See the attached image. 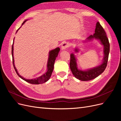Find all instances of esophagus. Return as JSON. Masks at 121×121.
<instances>
[{"label":"esophagus","instance_id":"1","mask_svg":"<svg viewBox=\"0 0 121 121\" xmlns=\"http://www.w3.org/2000/svg\"><path fill=\"white\" fill-rule=\"evenodd\" d=\"M69 46V43L68 42H64L61 45V50H65Z\"/></svg>","mask_w":121,"mask_h":121}]
</instances>
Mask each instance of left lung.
Returning <instances> with one entry per match:
<instances>
[{
  "label": "left lung",
  "instance_id": "left-lung-1",
  "mask_svg": "<svg viewBox=\"0 0 121 121\" xmlns=\"http://www.w3.org/2000/svg\"><path fill=\"white\" fill-rule=\"evenodd\" d=\"M94 39L99 40L100 44L104 46V56L101 64L93 68L87 69L86 70H81L78 68L77 59L74 54L71 53L70 55L71 60L69 67L71 70L75 77L81 81H89L96 78L104 72L107 66L109 52V43L104 28L98 22L96 24L94 34L93 35L89 36L84 41H90ZM79 51V49L78 48L75 49V52L76 53L78 52Z\"/></svg>",
  "mask_w": 121,
  "mask_h": 121
}]
</instances>
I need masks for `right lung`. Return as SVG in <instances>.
<instances>
[{
    "instance_id": "obj_1",
    "label": "right lung",
    "mask_w": 121,
    "mask_h": 121,
    "mask_svg": "<svg viewBox=\"0 0 121 121\" xmlns=\"http://www.w3.org/2000/svg\"><path fill=\"white\" fill-rule=\"evenodd\" d=\"M27 21L26 20L22 24V25ZM21 28V27H20ZM19 28V29H20ZM19 29L17 30V31L19 30ZM14 39H13V44L12 45V57H13V67L14 69L17 73V75L19 76L20 77L24 80V81H26L30 84H42L43 83H45L47 82L48 80L50 79L51 76H52V73L53 70L54 68V64L55 60H56V58L57 56L58 53L60 52V48L59 47H57V48H55L53 50H50L49 52V55H48V60H47V71L46 73H45L43 75H41V76L39 77L36 78L35 79H25L22 76L20 75V74L18 73L16 68L15 67V65H14V58H13V43H14Z\"/></svg>"
}]
</instances>
